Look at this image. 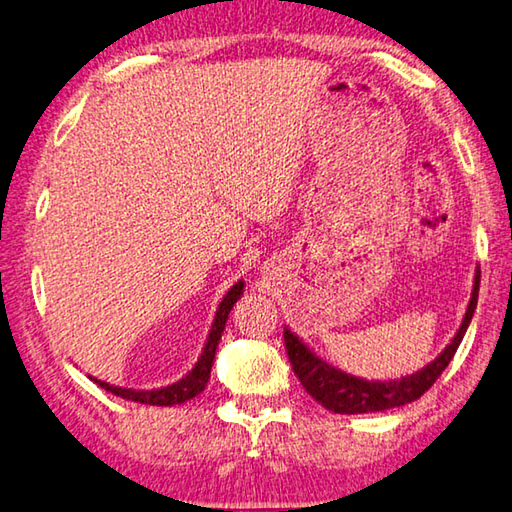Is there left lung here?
<instances>
[{"label":"left lung","mask_w":512,"mask_h":512,"mask_svg":"<svg viewBox=\"0 0 512 512\" xmlns=\"http://www.w3.org/2000/svg\"><path fill=\"white\" fill-rule=\"evenodd\" d=\"M479 281H481V270H476L472 297H469L465 317L463 322H460L456 335L429 365L422 367V370L401 376V379H390V381L360 379V376L347 374L338 370V367H333L331 363H326V360L317 356L297 333H292L286 326V329H283V340H286L292 370H295L297 379L301 381V385H304L308 395H311L315 401H320V404L326 410H331V413L358 415V413H379V410L406 406L410 401L420 399L424 392L438 381V376L445 372L449 360L454 358L458 345L463 342L467 326L472 322L476 301H479Z\"/></svg>","instance_id":"obj_1"}]
</instances>
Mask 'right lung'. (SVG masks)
Here are the masks:
<instances>
[{"instance_id": "1", "label": "right lung", "mask_w": 512, "mask_h": 512, "mask_svg": "<svg viewBox=\"0 0 512 512\" xmlns=\"http://www.w3.org/2000/svg\"><path fill=\"white\" fill-rule=\"evenodd\" d=\"M242 290H245V281L240 279L236 286H231V290L226 292L220 308H217L215 313V320L211 324V331H208V338H206L204 349H201V356L197 358L195 367H192V370L177 383L163 385V388H152V390H133V388H120V385H111L106 381L92 379V376L90 381H95L99 388H104L106 392H113L115 397L138 401V404H149V406H177V404H183V401L197 397L199 392H204L208 379H211V367H213L217 342L222 338L224 324L229 320L231 308L240 299Z\"/></svg>"}]
</instances>
